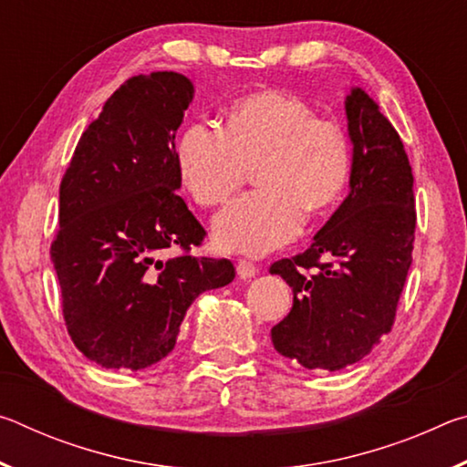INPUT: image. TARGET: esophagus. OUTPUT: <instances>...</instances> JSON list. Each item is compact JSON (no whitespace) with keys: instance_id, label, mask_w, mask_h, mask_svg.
<instances>
[{"instance_id":"34e87169","label":"esophagus","mask_w":467,"mask_h":467,"mask_svg":"<svg viewBox=\"0 0 467 467\" xmlns=\"http://www.w3.org/2000/svg\"><path fill=\"white\" fill-rule=\"evenodd\" d=\"M236 274H239L241 278H253V275L257 274V265L249 262V259H239V262H236Z\"/></svg>"}]
</instances>
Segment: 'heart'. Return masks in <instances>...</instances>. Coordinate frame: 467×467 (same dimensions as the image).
<instances>
[{
  "label": "heart",
  "mask_w": 467,
  "mask_h": 467,
  "mask_svg": "<svg viewBox=\"0 0 467 467\" xmlns=\"http://www.w3.org/2000/svg\"><path fill=\"white\" fill-rule=\"evenodd\" d=\"M175 167L203 208L231 202L253 169L259 189L216 218L214 239L226 251L262 255L300 231L305 212L317 216L339 202L352 175V141L342 123L317 117L295 94L257 90L226 109L223 131L187 125Z\"/></svg>",
  "instance_id": "1"
}]
</instances>
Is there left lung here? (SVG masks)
Wrapping results in <instances>:
<instances>
[{
	"mask_svg": "<svg viewBox=\"0 0 467 467\" xmlns=\"http://www.w3.org/2000/svg\"><path fill=\"white\" fill-rule=\"evenodd\" d=\"M346 115L350 193L309 249L270 265L295 295L272 344L309 370L354 365L389 334L412 265L414 177L400 133L360 88Z\"/></svg>",
	"mask_w": 467,
	"mask_h": 467,
	"instance_id": "obj_1",
	"label": "left lung"
}]
</instances>
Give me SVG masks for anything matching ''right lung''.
Returning a JSON list of instances; mask_svg holds the SVG:
<instances>
[{
  "mask_svg": "<svg viewBox=\"0 0 467 467\" xmlns=\"http://www.w3.org/2000/svg\"><path fill=\"white\" fill-rule=\"evenodd\" d=\"M192 99L177 72L130 78L61 179L51 259L63 319L78 350L105 368L156 365L193 300L234 280L231 259L192 255L205 231L175 193V133Z\"/></svg>",
  "mask_w": 467,
  "mask_h": 467,
  "instance_id": "1",
  "label": "right lung"
}]
</instances>
